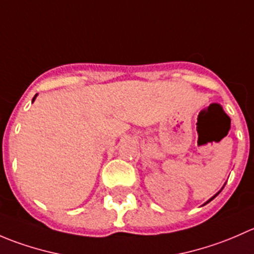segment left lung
Wrapping results in <instances>:
<instances>
[{"instance_id": "8db88e82", "label": "left lung", "mask_w": 254, "mask_h": 254, "mask_svg": "<svg viewBox=\"0 0 254 254\" xmlns=\"http://www.w3.org/2000/svg\"><path fill=\"white\" fill-rule=\"evenodd\" d=\"M221 190H222V189H221ZM221 190H220V191H221ZM220 191H217V193H216V194H215V195H214V196H212V198H210V199H209V200H207L205 204H207V203H210V201H211V200H212V199H214V198H215V196H216V195H217V194H219V193H220ZM205 204H204V205H205Z\"/></svg>"}]
</instances>
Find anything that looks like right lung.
<instances>
[{"instance_id":"right-lung-1","label":"right lung","mask_w":254,"mask_h":254,"mask_svg":"<svg viewBox=\"0 0 254 254\" xmlns=\"http://www.w3.org/2000/svg\"><path fill=\"white\" fill-rule=\"evenodd\" d=\"M35 98H37V94H35V96H34V98H33V102L35 101Z\"/></svg>"}]
</instances>
